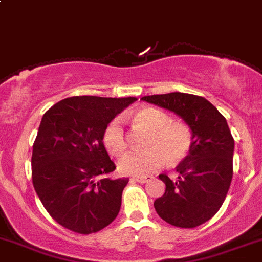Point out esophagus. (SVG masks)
<instances>
[{"instance_id":"obj_1","label":"esophagus","mask_w":262,"mask_h":262,"mask_svg":"<svg viewBox=\"0 0 262 262\" xmlns=\"http://www.w3.org/2000/svg\"><path fill=\"white\" fill-rule=\"evenodd\" d=\"M133 179L134 181H138V183H140V184H145V183H148L149 180H151V176H133Z\"/></svg>"}]
</instances>
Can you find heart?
<instances>
[{"mask_svg":"<svg viewBox=\"0 0 262 262\" xmlns=\"http://www.w3.org/2000/svg\"><path fill=\"white\" fill-rule=\"evenodd\" d=\"M136 124L149 131L140 151H128L118 161V170L123 175L145 176L158 170L167 161L178 163L185 159L193 145L191 129L183 122L172 121L163 111L153 106H145L133 116ZM103 143L106 150L113 156H119L127 146L123 123L119 117L108 122L103 133Z\"/></svg>","mask_w":262,"mask_h":262,"instance_id":"b5f03b06","label":"heart"}]
</instances>
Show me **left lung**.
I'll list each match as a JSON object with an SVG mask.
<instances>
[{
    "label": "left lung",
    "instance_id": "left-lung-1",
    "mask_svg": "<svg viewBox=\"0 0 262 262\" xmlns=\"http://www.w3.org/2000/svg\"><path fill=\"white\" fill-rule=\"evenodd\" d=\"M141 100L178 114L193 134L188 157L176 167L178 179L159 175L166 191L154 208L162 220L178 228L202 225L220 210L233 179L234 139L225 117L202 96L184 92Z\"/></svg>",
    "mask_w": 262,
    "mask_h": 262
}]
</instances>
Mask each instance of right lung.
Wrapping results in <instances>:
<instances>
[{"mask_svg": "<svg viewBox=\"0 0 262 262\" xmlns=\"http://www.w3.org/2000/svg\"><path fill=\"white\" fill-rule=\"evenodd\" d=\"M135 100L73 96L42 117L32 153V181L43 207L63 228L96 233L118 215L128 179L108 178L116 164L106 153L103 133Z\"/></svg>", "mask_w": 262, "mask_h": 262, "instance_id": "right-lung-1", "label": "right lung"}]
</instances>
